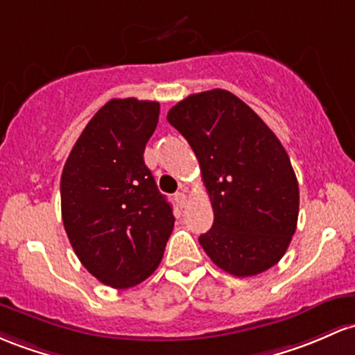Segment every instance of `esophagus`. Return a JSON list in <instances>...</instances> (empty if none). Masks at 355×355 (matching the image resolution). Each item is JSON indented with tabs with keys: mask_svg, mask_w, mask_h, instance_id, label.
<instances>
[{
	"mask_svg": "<svg viewBox=\"0 0 355 355\" xmlns=\"http://www.w3.org/2000/svg\"><path fill=\"white\" fill-rule=\"evenodd\" d=\"M175 202H177L178 207H184V205L187 204V196L184 192H177L175 193Z\"/></svg>",
	"mask_w": 355,
	"mask_h": 355,
	"instance_id": "obj_1",
	"label": "esophagus"
}]
</instances>
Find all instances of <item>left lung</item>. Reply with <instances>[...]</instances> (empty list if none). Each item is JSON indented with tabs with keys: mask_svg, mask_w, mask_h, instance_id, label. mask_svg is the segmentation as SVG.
<instances>
[{
	"mask_svg": "<svg viewBox=\"0 0 355 355\" xmlns=\"http://www.w3.org/2000/svg\"><path fill=\"white\" fill-rule=\"evenodd\" d=\"M166 119L192 146L214 209L198 243L216 266L246 278L270 270L297 231L290 157L264 121L224 89L185 97Z\"/></svg>",
	"mask_w": 355,
	"mask_h": 355,
	"instance_id": "8db88e82",
	"label": "left lung"
}]
</instances>
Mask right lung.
<instances>
[{
	"mask_svg": "<svg viewBox=\"0 0 355 355\" xmlns=\"http://www.w3.org/2000/svg\"><path fill=\"white\" fill-rule=\"evenodd\" d=\"M158 116L155 101L111 99L84 128L62 171L70 244L85 270L118 290L157 270L173 231L171 205L143 159Z\"/></svg>",
	"mask_w": 355,
	"mask_h": 355,
	"instance_id": "right-lung-1",
	"label": "right lung"
}]
</instances>
